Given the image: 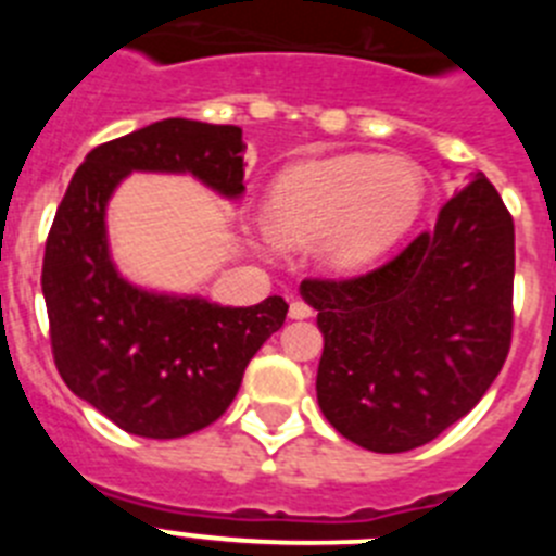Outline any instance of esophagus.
I'll return each mask as SVG.
<instances>
[{"mask_svg":"<svg viewBox=\"0 0 556 556\" xmlns=\"http://www.w3.org/2000/svg\"><path fill=\"white\" fill-rule=\"evenodd\" d=\"M312 306H308V303H303V301H294L292 306H289V317H292V320H306V317H312Z\"/></svg>","mask_w":556,"mask_h":556,"instance_id":"esophagus-1","label":"esophagus"}]
</instances>
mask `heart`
I'll return each instance as SVG.
<instances>
[{
	"mask_svg": "<svg viewBox=\"0 0 556 556\" xmlns=\"http://www.w3.org/2000/svg\"><path fill=\"white\" fill-rule=\"evenodd\" d=\"M424 169L401 155L345 152L283 169L267 194L273 233L287 244L320 242L331 269H362L417 223Z\"/></svg>",
	"mask_w": 556,
	"mask_h": 556,
	"instance_id": "heart-1",
	"label": "heart"
}]
</instances>
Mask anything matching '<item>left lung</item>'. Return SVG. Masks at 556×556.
I'll return each mask as SVG.
<instances>
[{
    "instance_id": "8db88e82",
    "label": "left lung",
    "mask_w": 556,
    "mask_h": 556,
    "mask_svg": "<svg viewBox=\"0 0 556 556\" xmlns=\"http://www.w3.org/2000/svg\"><path fill=\"white\" fill-rule=\"evenodd\" d=\"M515 225L481 172L437 225L378 269L306 278L323 356L317 404L328 424L376 454H404L468 415L513 342Z\"/></svg>"
}]
</instances>
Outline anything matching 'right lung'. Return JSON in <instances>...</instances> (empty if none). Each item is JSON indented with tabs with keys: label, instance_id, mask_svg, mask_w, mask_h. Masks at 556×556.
Masks as SVG:
<instances>
[{
	"label": "right lung",
	"instance_id": "obj_1",
	"mask_svg": "<svg viewBox=\"0 0 556 556\" xmlns=\"http://www.w3.org/2000/svg\"><path fill=\"white\" fill-rule=\"evenodd\" d=\"M244 150L236 125L155 122L88 152L58 205L41 269L52 356L68 390L127 434L175 440L214 424L289 303L233 308L136 287L108 250V200L130 172L194 175L242 198Z\"/></svg>",
	"mask_w": 556,
	"mask_h": 556
}]
</instances>
